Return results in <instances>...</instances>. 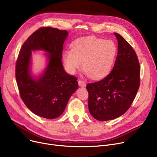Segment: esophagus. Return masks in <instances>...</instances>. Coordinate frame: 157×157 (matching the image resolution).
<instances>
[{"label": "esophagus", "instance_id": "34e87169", "mask_svg": "<svg viewBox=\"0 0 157 157\" xmlns=\"http://www.w3.org/2000/svg\"><path fill=\"white\" fill-rule=\"evenodd\" d=\"M78 84H79V85L81 86H83V87L86 86L85 83V82H84L83 80H81V79H79V80H78Z\"/></svg>", "mask_w": 157, "mask_h": 157}]
</instances>
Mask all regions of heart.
Instances as JSON below:
<instances>
[{
  "mask_svg": "<svg viewBox=\"0 0 157 157\" xmlns=\"http://www.w3.org/2000/svg\"><path fill=\"white\" fill-rule=\"evenodd\" d=\"M117 51L112 40H104L95 36L77 39L71 45V49L62 53L66 69L71 74L81 67L92 79H99L111 71Z\"/></svg>",
  "mask_w": 157,
  "mask_h": 157,
  "instance_id": "b5f03b06",
  "label": "heart"
}]
</instances>
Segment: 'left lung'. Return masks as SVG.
<instances>
[{
    "label": "left lung",
    "instance_id": "1",
    "mask_svg": "<svg viewBox=\"0 0 157 157\" xmlns=\"http://www.w3.org/2000/svg\"><path fill=\"white\" fill-rule=\"evenodd\" d=\"M118 55L112 71L102 79L87 84L88 109L98 121L114 120L127 112L140 85V64L133 48L118 33Z\"/></svg>",
    "mask_w": 157,
    "mask_h": 157
}]
</instances>
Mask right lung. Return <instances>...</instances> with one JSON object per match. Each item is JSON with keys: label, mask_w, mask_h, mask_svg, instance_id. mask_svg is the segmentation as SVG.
Here are the masks:
<instances>
[{"label": "right lung", "mask_w": 157, "mask_h": 157, "mask_svg": "<svg viewBox=\"0 0 157 157\" xmlns=\"http://www.w3.org/2000/svg\"><path fill=\"white\" fill-rule=\"evenodd\" d=\"M68 32L50 27H40L29 37L19 52L15 76L21 98L36 115L47 119L60 117L71 96L78 88V78L63 69V44ZM48 52L49 62L39 80L29 73L32 50Z\"/></svg>", "instance_id": "obj_1"}]
</instances>
